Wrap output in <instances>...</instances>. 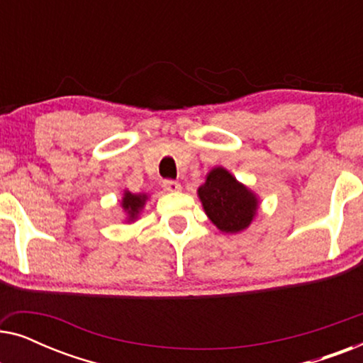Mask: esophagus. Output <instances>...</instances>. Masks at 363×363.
Segmentation results:
<instances>
[{
  "mask_svg": "<svg viewBox=\"0 0 363 363\" xmlns=\"http://www.w3.org/2000/svg\"><path fill=\"white\" fill-rule=\"evenodd\" d=\"M162 186H163V190L170 191V193H175V191H178L182 188V185L177 180H163Z\"/></svg>",
  "mask_w": 363,
  "mask_h": 363,
  "instance_id": "34e87169",
  "label": "esophagus"
}]
</instances>
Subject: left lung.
Here are the masks:
<instances>
[{"label": "left lung", "instance_id": "obj_1", "mask_svg": "<svg viewBox=\"0 0 363 363\" xmlns=\"http://www.w3.org/2000/svg\"><path fill=\"white\" fill-rule=\"evenodd\" d=\"M198 196L210 220L225 233L246 230L257 210L256 196L225 168L210 172L198 188Z\"/></svg>", "mask_w": 363, "mask_h": 363}]
</instances>
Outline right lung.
<instances>
[{
    "label": "right lung",
    "instance_id": "right-lung-1",
    "mask_svg": "<svg viewBox=\"0 0 363 363\" xmlns=\"http://www.w3.org/2000/svg\"><path fill=\"white\" fill-rule=\"evenodd\" d=\"M145 200H147L145 195H132V193H128V191L123 195L122 206H123V210L128 213L130 220H133V218L138 215V211L142 210L143 205H145Z\"/></svg>",
    "mask_w": 363,
    "mask_h": 363
}]
</instances>
